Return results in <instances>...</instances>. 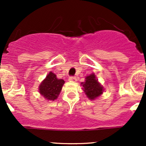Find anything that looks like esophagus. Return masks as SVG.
Returning a JSON list of instances; mask_svg holds the SVG:
<instances>
[{
  "label": "esophagus",
  "instance_id": "obj_1",
  "mask_svg": "<svg viewBox=\"0 0 146 146\" xmlns=\"http://www.w3.org/2000/svg\"><path fill=\"white\" fill-rule=\"evenodd\" d=\"M68 80H70V81H73V82H76L77 81V78H76V77H70L68 78Z\"/></svg>",
  "mask_w": 146,
  "mask_h": 146
}]
</instances>
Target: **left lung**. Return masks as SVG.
<instances>
[{"label":"left lung","mask_w":146,"mask_h":146,"mask_svg":"<svg viewBox=\"0 0 146 146\" xmlns=\"http://www.w3.org/2000/svg\"><path fill=\"white\" fill-rule=\"evenodd\" d=\"M80 85L82 87L84 92L87 98L90 100H94L102 95L104 91V87L97 79L95 73H92L89 76H87L85 78V81L82 82Z\"/></svg>","instance_id":"8db88e82"}]
</instances>
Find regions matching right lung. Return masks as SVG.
<instances>
[{"mask_svg":"<svg viewBox=\"0 0 146 146\" xmlns=\"http://www.w3.org/2000/svg\"><path fill=\"white\" fill-rule=\"evenodd\" d=\"M65 81L58 79L55 73L50 71L39 86V92L46 100L54 101L58 98Z\"/></svg>","mask_w":146,"mask_h":146,"instance_id":"right-lung-1","label":"right lung"}]
</instances>
